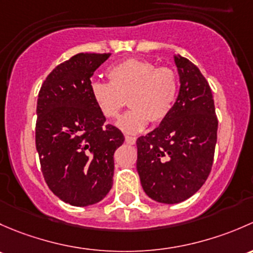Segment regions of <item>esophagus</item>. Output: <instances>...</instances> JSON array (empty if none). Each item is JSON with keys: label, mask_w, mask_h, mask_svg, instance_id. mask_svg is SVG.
Here are the masks:
<instances>
[{"label": "esophagus", "mask_w": 253, "mask_h": 253, "mask_svg": "<svg viewBox=\"0 0 253 253\" xmlns=\"http://www.w3.org/2000/svg\"><path fill=\"white\" fill-rule=\"evenodd\" d=\"M126 144L134 145L135 142H136V137L129 136V135H126Z\"/></svg>", "instance_id": "esophagus-1"}]
</instances>
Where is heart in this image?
Segmentation results:
<instances>
[{
  "label": "heart",
  "mask_w": 253,
  "mask_h": 253,
  "mask_svg": "<svg viewBox=\"0 0 253 253\" xmlns=\"http://www.w3.org/2000/svg\"><path fill=\"white\" fill-rule=\"evenodd\" d=\"M109 83L95 82L90 93L98 112L105 118L118 117L126 106H131L117 126L126 132H139L150 121L161 123L170 114L178 95V77L169 67H156L153 62L127 58L107 70Z\"/></svg>",
  "instance_id": "b5f03b06"
}]
</instances>
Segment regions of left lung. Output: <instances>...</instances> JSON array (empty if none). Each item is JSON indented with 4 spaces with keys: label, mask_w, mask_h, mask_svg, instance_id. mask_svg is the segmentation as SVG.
I'll list each match as a JSON object with an SVG mask.
<instances>
[{
    "label": "left lung",
    "mask_w": 253,
    "mask_h": 253,
    "mask_svg": "<svg viewBox=\"0 0 253 253\" xmlns=\"http://www.w3.org/2000/svg\"><path fill=\"white\" fill-rule=\"evenodd\" d=\"M180 88L170 114L136 141V169L150 199L179 204L207 180L217 144L218 119L207 80L180 54L174 56Z\"/></svg>",
    "instance_id": "8db88e82"
}]
</instances>
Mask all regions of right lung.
Masks as SVG:
<instances>
[{
  "label": "right lung",
  "mask_w": 253,
  "mask_h": 253,
  "mask_svg": "<svg viewBox=\"0 0 253 253\" xmlns=\"http://www.w3.org/2000/svg\"><path fill=\"white\" fill-rule=\"evenodd\" d=\"M111 53H78L52 70L40 88L35 142L49 190L66 204L85 207L113 185L118 127L106 124L91 98V77Z\"/></svg>",
  "instance_id": "add662e5"
}]
</instances>
